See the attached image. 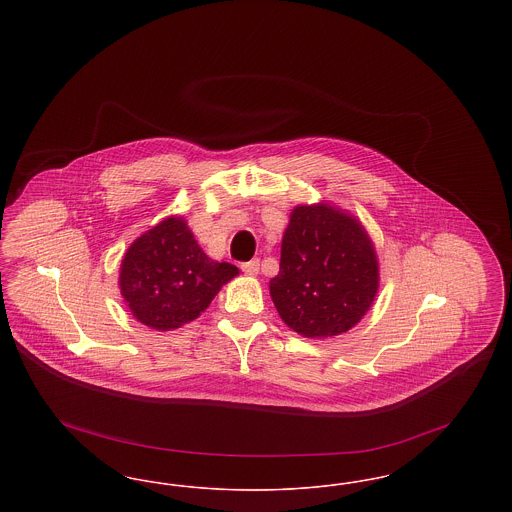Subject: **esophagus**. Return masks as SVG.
<instances>
[{
  "label": "esophagus",
  "instance_id": "1",
  "mask_svg": "<svg viewBox=\"0 0 512 512\" xmlns=\"http://www.w3.org/2000/svg\"><path fill=\"white\" fill-rule=\"evenodd\" d=\"M242 270L249 276H257L259 274V259H251L242 265Z\"/></svg>",
  "mask_w": 512,
  "mask_h": 512
}]
</instances>
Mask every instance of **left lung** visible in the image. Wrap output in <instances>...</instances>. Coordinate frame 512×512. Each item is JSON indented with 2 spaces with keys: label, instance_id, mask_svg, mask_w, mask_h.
Returning <instances> with one entry per match:
<instances>
[{
  "label": "left lung",
  "instance_id": "1",
  "mask_svg": "<svg viewBox=\"0 0 512 512\" xmlns=\"http://www.w3.org/2000/svg\"><path fill=\"white\" fill-rule=\"evenodd\" d=\"M378 288L380 263L361 220L326 201L293 207L268 282L288 328L311 340L340 336L365 317Z\"/></svg>",
  "mask_w": 512,
  "mask_h": 512
}]
</instances>
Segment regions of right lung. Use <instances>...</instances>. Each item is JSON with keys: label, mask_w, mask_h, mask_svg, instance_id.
<instances>
[{"label": "right lung", "mask_w": 512, "mask_h": 512, "mask_svg": "<svg viewBox=\"0 0 512 512\" xmlns=\"http://www.w3.org/2000/svg\"><path fill=\"white\" fill-rule=\"evenodd\" d=\"M240 270L213 261L184 217L157 222L126 249L119 270L122 301L132 317L157 332L199 317Z\"/></svg>", "instance_id": "obj_1"}]
</instances>
